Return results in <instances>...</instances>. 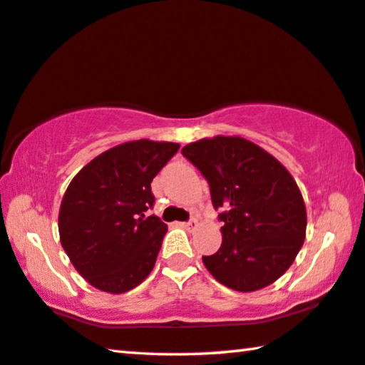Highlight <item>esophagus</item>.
<instances>
[{"label":"esophagus","mask_w":365,"mask_h":365,"mask_svg":"<svg viewBox=\"0 0 365 365\" xmlns=\"http://www.w3.org/2000/svg\"><path fill=\"white\" fill-rule=\"evenodd\" d=\"M197 219H191V220H187V222H184V224H182V227H184V229H187V230H195V229H197Z\"/></svg>","instance_id":"1"}]
</instances>
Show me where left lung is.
<instances>
[{"label":"left lung","mask_w":365,"mask_h":365,"mask_svg":"<svg viewBox=\"0 0 365 365\" xmlns=\"http://www.w3.org/2000/svg\"><path fill=\"white\" fill-rule=\"evenodd\" d=\"M182 155L207 179L220 209L222 245L202 257L209 273L235 292H257L292 267L306 237L297 181L277 158L240 136L202 138Z\"/></svg>","instance_id":"8db88e82"}]
</instances>
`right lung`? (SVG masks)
<instances>
[{
    "label": "right lung",
    "instance_id": "add662e5",
    "mask_svg": "<svg viewBox=\"0 0 365 365\" xmlns=\"http://www.w3.org/2000/svg\"><path fill=\"white\" fill-rule=\"evenodd\" d=\"M179 150L136 140L103 151L68 184L59 210L61 244L100 292H130L151 273L168 225L156 215L151 181Z\"/></svg>",
    "mask_w": 365,
    "mask_h": 365
}]
</instances>
